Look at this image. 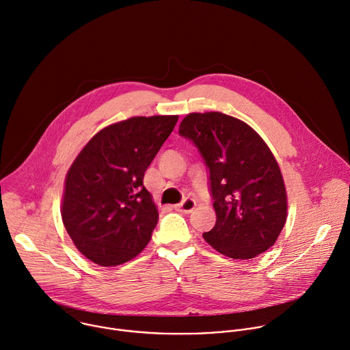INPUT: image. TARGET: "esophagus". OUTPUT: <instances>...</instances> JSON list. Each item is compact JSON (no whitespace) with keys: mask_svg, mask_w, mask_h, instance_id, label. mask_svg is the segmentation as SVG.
Here are the masks:
<instances>
[{"mask_svg":"<svg viewBox=\"0 0 350 350\" xmlns=\"http://www.w3.org/2000/svg\"><path fill=\"white\" fill-rule=\"evenodd\" d=\"M194 206H196V201L193 198L187 197L180 204L175 205V209H176V211H179V213H183V214H190L193 209H194Z\"/></svg>","mask_w":350,"mask_h":350,"instance_id":"34e87169","label":"esophagus"}]
</instances>
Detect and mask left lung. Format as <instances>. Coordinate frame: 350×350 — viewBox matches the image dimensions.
<instances>
[{
	"label": "left lung",
	"mask_w": 350,
	"mask_h": 350,
	"mask_svg": "<svg viewBox=\"0 0 350 350\" xmlns=\"http://www.w3.org/2000/svg\"><path fill=\"white\" fill-rule=\"evenodd\" d=\"M179 135L200 152L209 171L215 226L202 234L218 252L251 259L269 250L287 219V194L278 164L245 122L218 111L190 113Z\"/></svg>",
	"instance_id": "1"
}]
</instances>
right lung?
Here are the masks:
<instances>
[{
	"label": "right lung",
	"instance_id": "1",
	"mask_svg": "<svg viewBox=\"0 0 350 350\" xmlns=\"http://www.w3.org/2000/svg\"><path fill=\"white\" fill-rule=\"evenodd\" d=\"M178 116L132 117L99 131L70 167L62 219L79 251L100 266L135 258L159 221L144 176Z\"/></svg>",
	"mask_w": 350,
	"mask_h": 350
}]
</instances>
